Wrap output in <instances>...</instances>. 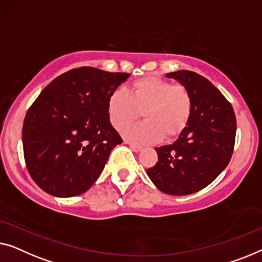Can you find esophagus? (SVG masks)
Returning a JSON list of instances; mask_svg holds the SVG:
<instances>
[{
    "instance_id": "esophagus-1",
    "label": "esophagus",
    "mask_w": 262,
    "mask_h": 262,
    "mask_svg": "<svg viewBox=\"0 0 262 262\" xmlns=\"http://www.w3.org/2000/svg\"><path fill=\"white\" fill-rule=\"evenodd\" d=\"M129 147H130L133 150H134V152H140V150H141V147L136 146V145H133V143H129Z\"/></svg>"
}]
</instances>
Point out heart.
I'll list each match as a JSON object with an SVG mask.
<instances>
[{
	"label": "heart",
	"mask_w": 262,
	"mask_h": 262,
	"mask_svg": "<svg viewBox=\"0 0 262 262\" xmlns=\"http://www.w3.org/2000/svg\"><path fill=\"white\" fill-rule=\"evenodd\" d=\"M193 101L183 84H173L158 76H146L132 83V93L117 88L108 98V116L112 126L122 132L140 115L142 123L124 132L133 142L154 143L165 138L173 140L185 130L192 115Z\"/></svg>",
	"instance_id": "1"
}]
</instances>
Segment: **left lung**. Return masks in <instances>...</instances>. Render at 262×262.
Wrapping results in <instances>:
<instances>
[{"label": "left lung", "instance_id": "obj_1", "mask_svg": "<svg viewBox=\"0 0 262 262\" xmlns=\"http://www.w3.org/2000/svg\"><path fill=\"white\" fill-rule=\"evenodd\" d=\"M185 85L192 96L190 122L172 145L156 148L158 161L147 174L167 194L198 192L228 166L236 136V116L230 102L213 84L196 72L166 73Z\"/></svg>", "mask_w": 262, "mask_h": 262}]
</instances>
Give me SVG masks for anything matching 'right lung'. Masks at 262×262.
Wrapping results in <instances>:
<instances>
[{"mask_svg": "<svg viewBox=\"0 0 262 262\" xmlns=\"http://www.w3.org/2000/svg\"><path fill=\"white\" fill-rule=\"evenodd\" d=\"M130 73L83 66L58 76L29 106L22 127L27 169L56 197L82 194L122 138L108 116L110 94Z\"/></svg>", "mask_w": 262, "mask_h": 262, "instance_id": "1", "label": "right lung"}]
</instances>
